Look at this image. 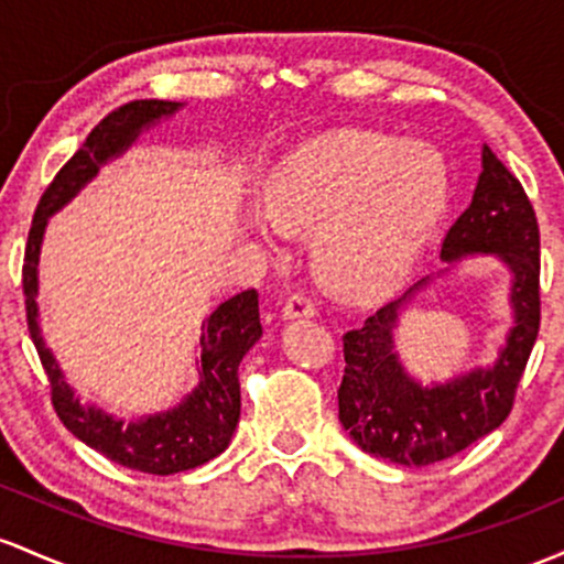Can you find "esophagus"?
<instances>
[{"mask_svg":"<svg viewBox=\"0 0 564 564\" xmlns=\"http://www.w3.org/2000/svg\"><path fill=\"white\" fill-rule=\"evenodd\" d=\"M318 311V305H315V300L311 294L305 292H296L286 300V305H283V318H311Z\"/></svg>","mask_w":564,"mask_h":564,"instance_id":"34e87169","label":"esophagus"}]
</instances>
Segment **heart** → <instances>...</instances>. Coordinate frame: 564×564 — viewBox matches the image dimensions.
<instances>
[{
  "label": "heart",
  "instance_id": "heart-1",
  "mask_svg": "<svg viewBox=\"0 0 564 564\" xmlns=\"http://www.w3.org/2000/svg\"><path fill=\"white\" fill-rule=\"evenodd\" d=\"M444 195L447 171L433 147L345 133L283 160L268 197L281 225L318 227L313 264L332 289L372 294L410 270Z\"/></svg>",
  "mask_w": 564,
  "mask_h": 564
}]
</instances>
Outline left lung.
I'll list each match as a JSON object with an SVG mask.
<instances>
[{
  "label": "left lung",
  "mask_w": 564,
  "mask_h": 564,
  "mask_svg": "<svg viewBox=\"0 0 564 564\" xmlns=\"http://www.w3.org/2000/svg\"><path fill=\"white\" fill-rule=\"evenodd\" d=\"M481 169L471 206L444 235L442 257L453 262L476 251L495 253L513 270L517 326L495 367L436 388L417 386L404 375L393 352L395 318L425 281L343 334L339 423L364 453L401 466L442 463L498 429L509 417L541 329V232L533 203L490 147L481 152Z\"/></svg>",
  "instance_id": "8db88e82"
}]
</instances>
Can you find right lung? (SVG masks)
I'll list each match as a JSON object with an SVG mask.
<instances>
[{"label": "right lung", "instance_id": "right-lung-1", "mask_svg": "<svg viewBox=\"0 0 564 564\" xmlns=\"http://www.w3.org/2000/svg\"><path fill=\"white\" fill-rule=\"evenodd\" d=\"M176 101L160 98H141L111 109L101 122L88 133L77 152L66 160V165L55 173V178L42 192L36 203L34 219L23 253V294H26V324L31 343H34L40 361L51 382V401L61 423L69 429L79 442L109 457L117 466L131 471L169 476L203 466L212 457L225 453L230 444L235 425L240 417V380L238 367L243 356L262 334L259 321V294L249 289L221 302L208 315L206 332L200 337V386L184 404L165 414H154L150 420L126 425L122 420L109 417L101 410H85L74 399L66 386L53 352L42 343L36 326V262H40V243L45 232L47 216L69 203L77 189L88 178L96 176L98 165L107 163L117 152L126 150L139 131L160 117L173 115Z\"/></svg>", "mask_w": 564, "mask_h": 564}]
</instances>
